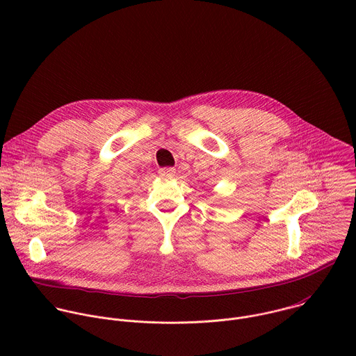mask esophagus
Segmentation results:
<instances>
[{"label": "esophagus", "instance_id": "34e87169", "mask_svg": "<svg viewBox=\"0 0 356 356\" xmlns=\"http://www.w3.org/2000/svg\"><path fill=\"white\" fill-rule=\"evenodd\" d=\"M176 173V170L173 169V168H162L161 170H159V175L162 176V177H168V176H173Z\"/></svg>", "mask_w": 356, "mask_h": 356}]
</instances>
